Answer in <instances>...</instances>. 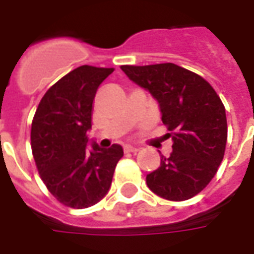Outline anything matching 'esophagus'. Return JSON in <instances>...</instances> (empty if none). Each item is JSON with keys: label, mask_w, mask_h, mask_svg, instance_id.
<instances>
[{"label": "esophagus", "mask_w": 254, "mask_h": 254, "mask_svg": "<svg viewBox=\"0 0 254 254\" xmlns=\"http://www.w3.org/2000/svg\"><path fill=\"white\" fill-rule=\"evenodd\" d=\"M137 147H133V145H125V152H137Z\"/></svg>", "instance_id": "34e87169"}]
</instances>
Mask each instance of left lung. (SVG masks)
I'll list each match as a JSON object with an SVG mask.
<instances>
[{
    "label": "left lung",
    "mask_w": 254,
    "mask_h": 254,
    "mask_svg": "<svg viewBox=\"0 0 254 254\" xmlns=\"http://www.w3.org/2000/svg\"><path fill=\"white\" fill-rule=\"evenodd\" d=\"M127 77L148 91L159 105L173 140L170 156L147 174L155 194L182 201L207 187L222 163L227 120L222 100L201 76L176 64L121 66Z\"/></svg>",
    "instance_id": "left-lung-1"
}]
</instances>
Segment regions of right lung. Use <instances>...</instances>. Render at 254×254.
<instances>
[{
    "mask_svg": "<svg viewBox=\"0 0 254 254\" xmlns=\"http://www.w3.org/2000/svg\"><path fill=\"white\" fill-rule=\"evenodd\" d=\"M113 70L76 67L47 89L36 109L31 127L36 167L50 193L67 207L88 208L99 202L124 156L120 144L100 148L87 137L96 89Z\"/></svg>",
    "mask_w": 254,
    "mask_h": 254,
    "instance_id": "obj_1",
    "label": "right lung"
}]
</instances>
